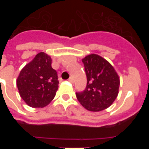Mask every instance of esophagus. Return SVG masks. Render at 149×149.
<instances>
[{
    "instance_id": "obj_1",
    "label": "esophagus",
    "mask_w": 149,
    "mask_h": 149,
    "mask_svg": "<svg viewBox=\"0 0 149 149\" xmlns=\"http://www.w3.org/2000/svg\"><path fill=\"white\" fill-rule=\"evenodd\" d=\"M68 81H69V82L70 83H73L74 82V79H73V77H69V78H68Z\"/></svg>"
}]
</instances>
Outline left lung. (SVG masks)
I'll return each mask as SVG.
<instances>
[{
    "label": "left lung",
    "instance_id": "obj_1",
    "mask_svg": "<svg viewBox=\"0 0 149 149\" xmlns=\"http://www.w3.org/2000/svg\"><path fill=\"white\" fill-rule=\"evenodd\" d=\"M87 77L86 89L76 93L77 100L86 110L98 112L113 103L119 94V77L113 65L97 54L82 60Z\"/></svg>",
    "mask_w": 149,
    "mask_h": 149
}]
</instances>
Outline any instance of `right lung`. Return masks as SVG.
Here are the masks:
<instances>
[{
  "instance_id": "add662e5",
  "label": "right lung",
  "mask_w": 149,
  "mask_h": 149,
  "mask_svg": "<svg viewBox=\"0 0 149 149\" xmlns=\"http://www.w3.org/2000/svg\"><path fill=\"white\" fill-rule=\"evenodd\" d=\"M51 62V56L40 52L22 68L17 78L20 96L31 107H44L55 97L59 81Z\"/></svg>"
}]
</instances>
